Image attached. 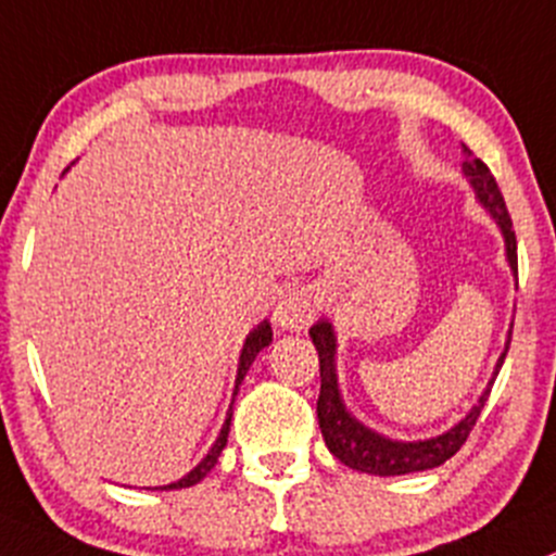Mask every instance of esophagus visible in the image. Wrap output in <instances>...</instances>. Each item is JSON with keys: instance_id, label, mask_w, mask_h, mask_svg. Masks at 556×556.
<instances>
[{"instance_id": "obj_1", "label": "esophagus", "mask_w": 556, "mask_h": 556, "mask_svg": "<svg viewBox=\"0 0 556 556\" xmlns=\"http://www.w3.org/2000/svg\"><path fill=\"white\" fill-rule=\"evenodd\" d=\"M315 295L309 290H290L279 299L277 309H274V320L279 328H288V331H301V328L309 326L315 320Z\"/></svg>"}]
</instances>
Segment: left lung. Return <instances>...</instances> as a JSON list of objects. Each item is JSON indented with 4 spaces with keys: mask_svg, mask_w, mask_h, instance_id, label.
Here are the masks:
<instances>
[{
    "mask_svg": "<svg viewBox=\"0 0 556 556\" xmlns=\"http://www.w3.org/2000/svg\"><path fill=\"white\" fill-rule=\"evenodd\" d=\"M465 176H470L472 187H476L478 198H481L483 206L492 212V217L497 219L500 230L505 236V250H508V263L516 274H519V257H516V233L514 223H510V214L505 208V198L500 192L497 181H494L492 170L486 168V163H481L478 157H472L467 152L465 160ZM309 337L315 342L317 358H320V396H317V421H320L323 440H326L328 451L337 456L342 465L353 467V470L369 472V476H407V472H421L440 467L443 462H448L462 445L470 438L472 427H476L478 415H481L483 404H486L492 388H486L481 396V402L472 407V413L467 415L465 421L456 424L451 432L440 434L434 440H424V443H396V440H386L380 434L369 432L366 427H361L353 415L344 409L342 399H339L337 388V369H333V353H337V342H333V331L326 320L315 323L309 328ZM510 348V339H508ZM505 348V353H508ZM500 358V366L505 361Z\"/></svg>",
    "mask_w": 556,
    "mask_h": 556,
    "instance_id": "1",
    "label": "left lung"
}]
</instances>
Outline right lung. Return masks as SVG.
<instances>
[{"instance_id": "right-lung-1", "label": "right lung", "mask_w": 556, "mask_h": 556, "mask_svg": "<svg viewBox=\"0 0 556 556\" xmlns=\"http://www.w3.org/2000/svg\"><path fill=\"white\" fill-rule=\"evenodd\" d=\"M268 342H271V326H268V323H261V326H257L255 331H252L250 337H247V342H244V350H241V361H239V375H236V391H239L241 380H244V375H247V371H250V366H252V361H255V355L261 353V350L266 348ZM233 396H236V393H233ZM230 415H233V413H228V421H225L223 432H219L217 443H214V448L208 451V454H206V459H203L201 465H198L195 470L190 472V476H185V478H181V481L170 483V486H163V489H187V486H195L198 481H203V478H206L208 472L214 470V465H217V456L223 454V448H225V445H228V432H230Z\"/></svg>"}]
</instances>
